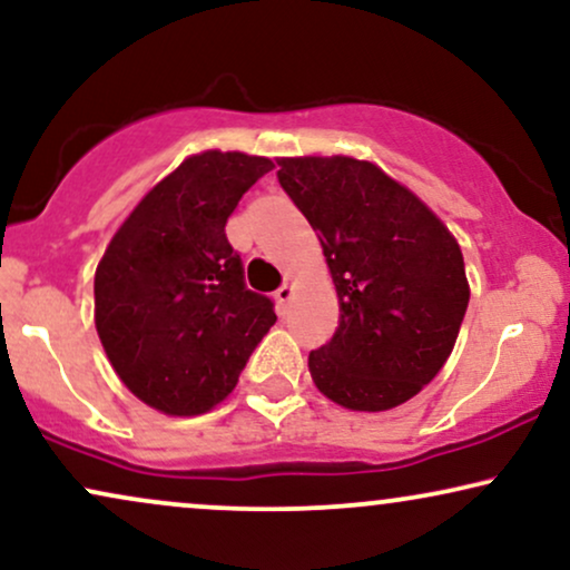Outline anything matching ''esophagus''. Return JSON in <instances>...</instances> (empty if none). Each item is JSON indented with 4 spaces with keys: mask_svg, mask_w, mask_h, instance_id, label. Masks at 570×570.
I'll return each instance as SVG.
<instances>
[{
    "mask_svg": "<svg viewBox=\"0 0 570 570\" xmlns=\"http://www.w3.org/2000/svg\"><path fill=\"white\" fill-rule=\"evenodd\" d=\"M273 297H276V302H278V307L284 309L286 307V302L292 299V286L289 284H281L278 289H276V294H273Z\"/></svg>",
    "mask_w": 570,
    "mask_h": 570,
    "instance_id": "1",
    "label": "esophagus"
}]
</instances>
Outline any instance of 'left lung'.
Returning <instances> with one entry per match:
<instances>
[{
	"label": "left lung",
	"instance_id": "8db88e82",
	"mask_svg": "<svg viewBox=\"0 0 570 570\" xmlns=\"http://www.w3.org/2000/svg\"><path fill=\"white\" fill-rule=\"evenodd\" d=\"M278 165L281 189L318 234L338 297V328L309 352V376L342 407L402 405L442 371L465 318L471 292L455 236L373 163Z\"/></svg>",
	"mask_w": 570,
	"mask_h": 570
}]
</instances>
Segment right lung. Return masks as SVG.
I'll use <instances>...</instances> for the list:
<instances>
[{"label": "right lung", "instance_id": "obj_1", "mask_svg": "<svg viewBox=\"0 0 570 570\" xmlns=\"http://www.w3.org/2000/svg\"><path fill=\"white\" fill-rule=\"evenodd\" d=\"M271 168L268 157L194 155L112 236L94 276V318L115 373L149 407L218 405L276 323L226 239L244 191Z\"/></svg>", "mask_w": 570, "mask_h": 570}]
</instances>
